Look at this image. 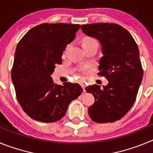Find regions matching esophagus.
Segmentation results:
<instances>
[{"instance_id": "1", "label": "esophagus", "mask_w": 153, "mask_h": 153, "mask_svg": "<svg viewBox=\"0 0 153 153\" xmlns=\"http://www.w3.org/2000/svg\"><path fill=\"white\" fill-rule=\"evenodd\" d=\"M80 85H81V86H82V87H83V91L86 92V90H85V88H86V84H85L84 82H81V83H80Z\"/></svg>"}]
</instances>
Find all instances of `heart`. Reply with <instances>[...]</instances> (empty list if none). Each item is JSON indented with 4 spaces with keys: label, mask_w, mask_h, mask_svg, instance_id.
I'll return each mask as SVG.
<instances>
[{
    "label": "heart",
    "mask_w": 153,
    "mask_h": 153,
    "mask_svg": "<svg viewBox=\"0 0 153 153\" xmlns=\"http://www.w3.org/2000/svg\"><path fill=\"white\" fill-rule=\"evenodd\" d=\"M97 44V40L95 39L92 38V37H86L83 40L82 42V45H86V44ZM82 71L84 72L85 68H82Z\"/></svg>",
    "instance_id": "obj_1"
}]
</instances>
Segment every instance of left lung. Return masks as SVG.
Wrapping results in <instances>:
<instances>
[{
  "label": "left lung",
  "mask_w": 153,
  "mask_h": 153,
  "mask_svg": "<svg viewBox=\"0 0 153 153\" xmlns=\"http://www.w3.org/2000/svg\"><path fill=\"white\" fill-rule=\"evenodd\" d=\"M80 28L100 43L98 74L109 82L103 89L97 84L86 88L95 98L89 116L99 123H113L123 117L136 100L143 76L139 48L129 31L119 24L98 23Z\"/></svg>",
  "instance_id": "8db88e82"
}]
</instances>
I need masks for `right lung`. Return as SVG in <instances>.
Masks as SVG:
<instances>
[{"mask_svg": "<svg viewBox=\"0 0 153 153\" xmlns=\"http://www.w3.org/2000/svg\"><path fill=\"white\" fill-rule=\"evenodd\" d=\"M79 24H41L30 30L17 46L11 79L17 100L27 114L42 123L63 117L69 104L83 92L78 83L55 84L51 74L62 63L66 47Z\"/></svg>", "mask_w": 153, "mask_h": 153, "instance_id": "add662e5", "label": "right lung"}]
</instances>
